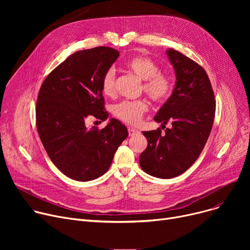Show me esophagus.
Returning a JSON list of instances; mask_svg holds the SVG:
<instances>
[{
	"label": "esophagus",
	"instance_id": "obj_1",
	"mask_svg": "<svg viewBox=\"0 0 250 250\" xmlns=\"http://www.w3.org/2000/svg\"><path fill=\"white\" fill-rule=\"evenodd\" d=\"M127 130H128V136H129V137H134V136H136V135L139 133L137 129H135V128H133V127H128Z\"/></svg>",
	"mask_w": 250,
	"mask_h": 250
}]
</instances>
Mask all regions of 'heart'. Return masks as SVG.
Here are the masks:
<instances>
[{
	"label": "heart",
	"mask_w": 250,
	"mask_h": 250,
	"mask_svg": "<svg viewBox=\"0 0 250 250\" xmlns=\"http://www.w3.org/2000/svg\"><path fill=\"white\" fill-rule=\"evenodd\" d=\"M126 70L143 80L142 91L145 92L154 102L165 101L172 91V79L167 72L159 70V65L152 59L136 56L125 62ZM116 76L113 69H109L104 74L101 82L102 92L107 96L115 94ZM149 110V104L146 100H124L114 104L111 107L112 114L130 125H138L143 115Z\"/></svg>",
	"instance_id": "b5f03b06"
}]
</instances>
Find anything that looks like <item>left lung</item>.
Masks as SVG:
<instances>
[{
  "instance_id": "8db88e82",
  "label": "left lung",
  "mask_w": 250,
  "mask_h": 250,
  "mask_svg": "<svg viewBox=\"0 0 250 250\" xmlns=\"http://www.w3.org/2000/svg\"><path fill=\"white\" fill-rule=\"evenodd\" d=\"M176 84L171 96L154 116L162 127L143 132L148 146L140 155L141 168L158 178L169 179L182 174L201 155L214 124L216 100L205 69L181 52L170 48Z\"/></svg>"
}]
</instances>
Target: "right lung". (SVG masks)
<instances>
[{"label":"right lung","mask_w":250,"mask_h":250,"mask_svg":"<svg viewBox=\"0 0 250 250\" xmlns=\"http://www.w3.org/2000/svg\"><path fill=\"white\" fill-rule=\"evenodd\" d=\"M118 56L107 46L76 51L47 75L39 89V138L52 163L72 179L89 181L103 175L128 136L125 125L114 118L101 129L85 125L88 117L102 122L108 117L101 82Z\"/></svg>","instance_id":"right-lung-1"}]
</instances>
